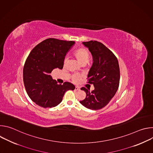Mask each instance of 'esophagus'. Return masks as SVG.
Wrapping results in <instances>:
<instances>
[{
    "label": "esophagus",
    "mask_w": 153,
    "mask_h": 153,
    "mask_svg": "<svg viewBox=\"0 0 153 153\" xmlns=\"http://www.w3.org/2000/svg\"><path fill=\"white\" fill-rule=\"evenodd\" d=\"M75 90H76V91L80 90V88H79V86H76V87H75Z\"/></svg>",
    "instance_id": "esophagus-1"
}]
</instances>
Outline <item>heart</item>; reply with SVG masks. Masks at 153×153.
<instances>
[{
  "label": "heart",
  "instance_id": "1",
  "mask_svg": "<svg viewBox=\"0 0 153 153\" xmlns=\"http://www.w3.org/2000/svg\"><path fill=\"white\" fill-rule=\"evenodd\" d=\"M74 56L76 59L77 61L80 65L86 64L90 59V54L88 51L84 48H80L77 49L74 53ZM67 60H65L66 62ZM82 79V76L80 75H74L72 77L74 82H79Z\"/></svg>",
  "mask_w": 153,
  "mask_h": 153
}]
</instances>
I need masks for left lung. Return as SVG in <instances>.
<instances>
[{"label":"left lung","mask_w":153,"mask_h":153,"mask_svg":"<svg viewBox=\"0 0 153 153\" xmlns=\"http://www.w3.org/2000/svg\"><path fill=\"white\" fill-rule=\"evenodd\" d=\"M91 52L93 63L88 74V83L93 84L90 91L82 87L86 97L80 103L85 107L98 110L105 107L116 93L119 85L120 68L117 57L103 43L96 41L82 42Z\"/></svg>","instance_id":"1"}]
</instances>
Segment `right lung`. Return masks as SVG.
I'll return each instance as SVG.
<instances>
[{
    "label": "right lung",
    "instance_id": "add662e5",
    "mask_svg": "<svg viewBox=\"0 0 153 153\" xmlns=\"http://www.w3.org/2000/svg\"><path fill=\"white\" fill-rule=\"evenodd\" d=\"M75 42L49 38L37 45L28 56L23 70L24 83L30 98L43 108L59 105L67 91L74 90L70 82L58 84L50 75L62 69L65 57Z\"/></svg>",
    "mask_w": 153,
    "mask_h": 153
}]
</instances>
